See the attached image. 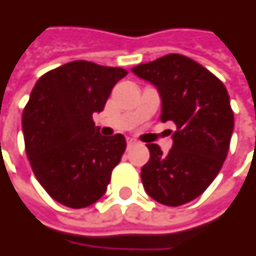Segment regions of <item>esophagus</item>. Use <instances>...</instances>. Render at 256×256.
<instances>
[{"mask_svg": "<svg viewBox=\"0 0 256 256\" xmlns=\"http://www.w3.org/2000/svg\"><path fill=\"white\" fill-rule=\"evenodd\" d=\"M126 144H128V147L134 146V144H136V140H135V139H132V138H130V136H128V138H126Z\"/></svg>", "mask_w": 256, "mask_h": 256, "instance_id": "esophagus-1", "label": "esophagus"}]
</instances>
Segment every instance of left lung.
<instances>
[{"label": "left lung", "mask_w": 256, "mask_h": 256, "mask_svg": "<svg viewBox=\"0 0 256 256\" xmlns=\"http://www.w3.org/2000/svg\"><path fill=\"white\" fill-rule=\"evenodd\" d=\"M132 72L156 86L161 120L176 124L169 152L147 144L143 187L165 206L186 204L206 191L226 158L234 124L229 94L210 70L182 54H168Z\"/></svg>", "instance_id": "left-lung-1"}]
</instances>
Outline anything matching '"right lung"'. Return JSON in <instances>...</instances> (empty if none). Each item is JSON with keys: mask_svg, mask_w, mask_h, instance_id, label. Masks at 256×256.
<instances>
[{"mask_svg": "<svg viewBox=\"0 0 256 256\" xmlns=\"http://www.w3.org/2000/svg\"><path fill=\"white\" fill-rule=\"evenodd\" d=\"M126 69L72 61L44 74L23 112L26 152L39 184L54 200L83 208L104 196L126 138L102 136L92 114L105 108Z\"/></svg>", "mask_w": 256, "mask_h": 256, "instance_id": "1", "label": "right lung"}]
</instances>
